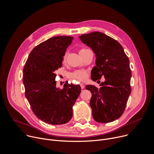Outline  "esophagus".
Instances as JSON below:
<instances>
[{
    "instance_id": "1",
    "label": "esophagus",
    "mask_w": 154,
    "mask_h": 154,
    "mask_svg": "<svg viewBox=\"0 0 154 154\" xmlns=\"http://www.w3.org/2000/svg\"><path fill=\"white\" fill-rule=\"evenodd\" d=\"M80 86H81V88H82V89H83L84 88H85V85H84L83 83H80Z\"/></svg>"
}]
</instances>
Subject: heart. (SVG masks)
<instances>
[{
	"instance_id": "obj_1",
	"label": "heart",
	"mask_w": 154,
	"mask_h": 154,
	"mask_svg": "<svg viewBox=\"0 0 154 154\" xmlns=\"http://www.w3.org/2000/svg\"><path fill=\"white\" fill-rule=\"evenodd\" d=\"M86 49H81L79 51V54L83 52ZM67 53H66L65 55L63 57V62L66 61V57H67ZM88 77V72L85 70H75L74 72L70 73L69 74V77L71 79L76 80L79 82H83L86 80V79Z\"/></svg>"
}]
</instances>
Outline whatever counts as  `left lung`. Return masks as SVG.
Instances as JSON below:
<instances>
[{"mask_svg":"<svg viewBox=\"0 0 154 154\" xmlns=\"http://www.w3.org/2000/svg\"><path fill=\"white\" fill-rule=\"evenodd\" d=\"M79 38L96 55V66L91 71V79L96 81L102 76L105 79L100 88L86 86L92 94L90 104L93 117L97 122H111L123 114L131 93L129 60L120 44L103 33L94 32Z\"/></svg>","mask_w":154,"mask_h":154,"instance_id":"obj_1","label":"left lung"}]
</instances>
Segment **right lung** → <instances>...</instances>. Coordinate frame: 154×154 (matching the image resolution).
<instances>
[{
	"label": "right lung",
	"instance_id": "obj_1",
	"mask_svg": "<svg viewBox=\"0 0 154 154\" xmlns=\"http://www.w3.org/2000/svg\"><path fill=\"white\" fill-rule=\"evenodd\" d=\"M73 36L51 38L30 53L23 70L26 97L36 117L48 124L61 125L72 117V106L81 93L80 85L66 82L57 88L56 70L62 66L66 51Z\"/></svg>",
	"mask_w": 154,
	"mask_h": 154
}]
</instances>
